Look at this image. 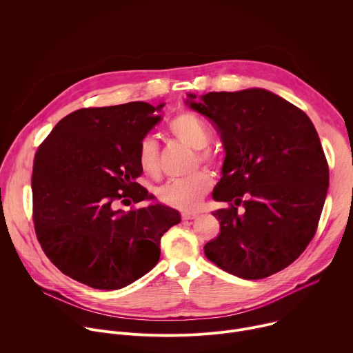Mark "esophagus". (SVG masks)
I'll list each match as a JSON object with an SVG mask.
<instances>
[{
    "label": "esophagus",
    "mask_w": 353,
    "mask_h": 353,
    "mask_svg": "<svg viewBox=\"0 0 353 353\" xmlns=\"http://www.w3.org/2000/svg\"><path fill=\"white\" fill-rule=\"evenodd\" d=\"M198 216V214L196 212H183L181 214V218L183 219H185V221H188V219H194V218H196Z\"/></svg>",
    "instance_id": "obj_1"
}]
</instances>
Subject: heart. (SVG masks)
I'll return each instance as SVG.
<instances>
[{"label": "heart", "instance_id": "obj_1", "mask_svg": "<svg viewBox=\"0 0 353 353\" xmlns=\"http://www.w3.org/2000/svg\"><path fill=\"white\" fill-rule=\"evenodd\" d=\"M168 128L177 141L195 149V166L201 163L218 168V157L207 148L211 141V132L203 119L191 112H181L172 119ZM137 161L146 174L157 176L159 173V146L152 135L141 138L137 148ZM211 185L212 176L205 170H199L187 179L173 180L161 187L158 190V199L168 207L180 211H192L199 207Z\"/></svg>", "mask_w": 353, "mask_h": 353}]
</instances>
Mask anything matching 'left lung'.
I'll return each instance as SVG.
<instances>
[{"label": "left lung", "instance_id": "left-lung-1", "mask_svg": "<svg viewBox=\"0 0 353 353\" xmlns=\"http://www.w3.org/2000/svg\"><path fill=\"white\" fill-rule=\"evenodd\" d=\"M187 105L221 134L226 158L214 190L229 207L212 212L221 233L207 259L243 279H263L290 265L316 234L330 174L307 114L265 89L210 92ZM243 212H238V207Z\"/></svg>", "mask_w": 353, "mask_h": 353}]
</instances>
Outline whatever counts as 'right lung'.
<instances>
[{
	"instance_id": "add662e5",
	"label": "right lung",
	"mask_w": 353,
	"mask_h": 353,
	"mask_svg": "<svg viewBox=\"0 0 353 353\" xmlns=\"http://www.w3.org/2000/svg\"><path fill=\"white\" fill-rule=\"evenodd\" d=\"M145 102L85 108L39 145L32 174L37 240L64 275L94 289H121L152 270L161 239L180 222L162 204L117 208L154 196L137 179V148L161 116Z\"/></svg>"
}]
</instances>
